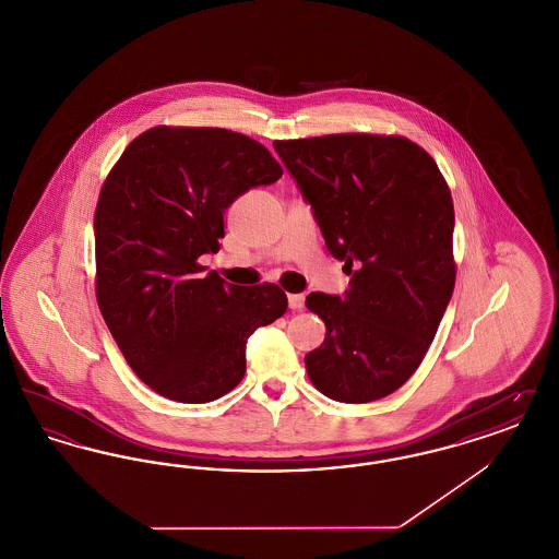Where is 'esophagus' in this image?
<instances>
[{
  "mask_svg": "<svg viewBox=\"0 0 559 559\" xmlns=\"http://www.w3.org/2000/svg\"><path fill=\"white\" fill-rule=\"evenodd\" d=\"M289 308L292 310H301L304 308V295L301 293H292L289 295Z\"/></svg>",
  "mask_w": 559,
  "mask_h": 559,
  "instance_id": "1",
  "label": "esophagus"
}]
</instances>
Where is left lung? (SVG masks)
Masks as SVG:
<instances>
[{
	"instance_id": "obj_1",
	"label": "left lung",
	"mask_w": 559,
	"mask_h": 559,
	"mask_svg": "<svg viewBox=\"0 0 559 559\" xmlns=\"http://www.w3.org/2000/svg\"><path fill=\"white\" fill-rule=\"evenodd\" d=\"M312 205L333 258L346 262L344 297L310 293L324 320L306 369L326 399L390 396L417 371L454 289L451 190L436 160L402 135L331 133L276 140Z\"/></svg>"
}]
</instances>
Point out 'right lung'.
<instances>
[{"label": "right lung", "instance_id": "obj_1", "mask_svg": "<svg viewBox=\"0 0 559 559\" xmlns=\"http://www.w3.org/2000/svg\"><path fill=\"white\" fill-rule=\"evenodd\" d=\"M281 176L249 135L169 126L140 133L110 169L94 215L96 299L128 365L160 396L228 394L249 335L287 312L281 287L230 285L199 264L217 253L233 201Z\"/></svg>", "mask_w": 559, "mask_h": 559}]
</instances>
